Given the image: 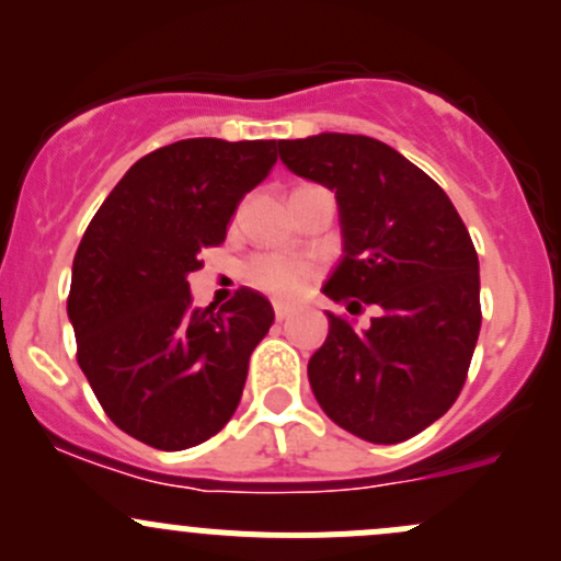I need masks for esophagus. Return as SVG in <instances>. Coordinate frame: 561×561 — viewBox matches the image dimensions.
Segmentation results:
<instances>
[{
	"label": "esophagus",
	"instance_id": "34e87169",
	"mask_svg": "<svg viewBox=\"0 0 561 561\" xmlns=\"http://www.w3.org/2000/svg\"><path fill=\"white\" fill-rule=\"evenodd\" d=\"M274 314H276V320H287V317L293 314V307H290V304H279V301H276L274 304Z\"/></svg>",
	"mask_w": 561,
	"mask_h": 561
}]
</instances>
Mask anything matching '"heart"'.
<instances>
[{"label": "heart", "mask_w": 561, "mask_h": 561, "mask_svg": "<svg viewBox=\"0 0 561 561\" xmlns=\"http://www.w3.org/2000/svg\"><path fill=\"white\" fill-rule=\"evenodd\" d=\"M314 274L312 260L298 254H257L244 268L249 285L274 298H296L314 279Z\"/></svg>", "instance_id": "heart-1"}]
</instances>
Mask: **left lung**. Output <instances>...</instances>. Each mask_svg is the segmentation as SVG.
I'll return each instance as SVG.
<instances>
[{
  "mask_svg": "<svg viewBox=\"0 0 561 561\" xmlns=\"http://www.w3.org/2000/svg\"><path fill=\"white\" fill-rule=\"evenodd\" d=\"M296 175L336 192L344 257L331 301L377 307L358 331L328 312L309 382L336 426L375 445L415 437L454 407L480 333L478 252L443 186L388 144L322 133L279 140Z\"/></svg>",
  "mask_w": 561,
  "mask_h": 561,
  "instance_id": "1",
  "label": "left lung"
}]
</instances>
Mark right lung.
I'll return each mask as SVG.
<instances>
[{
	"label": "right lung",
	"instance_id": "right-lung-1",
	"mask_svg": "<svg viewBox=\"0 0 561 561\" xmlns=\"http://www.w3.org/2000/svg\"><path fill=\"white\" fill-rule=\"evenodd\" d=\"M276 140L190 138L140 157L89 222L67 314L105 415L157 450L206 443L233 417L249 355L274 322L260 293L192 309L201 249L219 247Z\"/></svg>",
	"mask_w": 561,
	"mask_h": 561
}]
</instances>
